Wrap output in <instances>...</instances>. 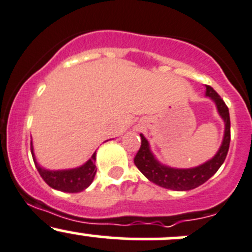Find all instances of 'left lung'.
<instances>
[{
    "label": "left lung",
    "mask_w": 252,
    "mask_h": 252,
    "mask_svg": "<svg viewBox=\"0 0 252 252\" xmlns=\"http://www.w3.org/2000/svg\"><path fill=\"white\" fill-rule=\"evenodd\" d=\"M206 96H208V97H211L215 101L218 113L222 117L225 124L224 138H223V142L220 145L218 152L210 161L205 162L204 164H201L199 167H195V168H171V167L161 164L155 158L151 150H150L149 142L145 139V136L140 134L141 146L139 149L138 154L134 157V163H135L139 171L150 182L155 183V184L159 185L162 188H166V189L177 190V191L191 190L200 187L201 184H204L205 182H207L223 164L225 157H227L230 144L229 110H228L224 101L220 98V96L210 85H206Z\"/></svg>",
    "instance_id": "left-lung-1"
}]
</instances>
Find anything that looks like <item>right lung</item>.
Segmentation results:
<instances>
[{
    "label": "right lung",
    "mask_w": 252,
    "mask_h": 252,
    "mask_svg": "<svg viewBox=\"0 0 252 252\" xmlns=\"http://www.w3.org/2000/svg\"><path fill=\"white\" fill-rule=\"evenodd\" d=\"M32 155L34 163L36 166L37 172L41 175L42 179L45 180L47 185L51 188L60 191L64 192H80L85 190L89 185L93 183L94 178L96 174V152L91 156V158L83 164L81 167L74 169H64V171H48V169L42 168L37 164L35 159L34 152H32Z\"/></svg>",
    "instance_id": "add662e5"
}]
</instances>
